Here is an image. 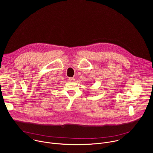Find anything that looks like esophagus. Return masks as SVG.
I'll return each instance as SVG.
<instances>
[{"label":"esophagus","mask_w":153,"mask_h":153,"mask_svg":"<svg viewBox=\"0 0 153 153\" xmlns=\"http://www.w3.org/2000/svg\"><path fill=\"white\" fill-rule=\"evenodd\" d=\"M68 80H69L70 82H74V81L75 80V79L73 78V77H70V78L68 79Z\"/></svg>","instance_id":"esophagus-1"}]
</instances>
